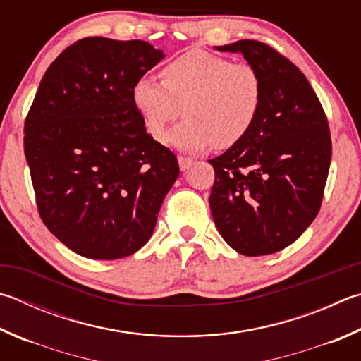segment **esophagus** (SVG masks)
Wrapping results in <instances>:
<instances>
[{"label":"esophagus","mask_w":361,"mask_h":361,"mask_svg":"<svg viewBox=\"0 0 361 361\" xmlns=\"http://www.w3.org/2000/svg\"><path fill=\"white\" fill-rule=\"evenodd\" d=\"M178 164H180V169L181 170H188L194 164V159L189 158V156H181L180 154L178 156Z\"/></svg>","instance_id":"obj_1"}]
</instances>
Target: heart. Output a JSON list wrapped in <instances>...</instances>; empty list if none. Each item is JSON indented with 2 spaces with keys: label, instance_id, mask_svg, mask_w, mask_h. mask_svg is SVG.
I'll list each match as a JSON object with an SVG mask.
<instances>
[{
  "label": "heart",
  "instance_id": "obj_1",
  "mask_svg": "<svg viewBox=\"0 0 361 361\" xmlns=\"http://www.w3.org/2000/svg\"><path fill=\"white\" fill-rule=\"evenodd\" d=\"M161 77L162 82L140 77L130 99L153 139H161L183 110L186 118L170 130L166 142L185 152L235 147L252 129L264 104V80L252 64L232 63L202 49L170 60Z\"/></svg>",
  "mask_w": 361,
  "mask_h": 361
}]
</instances>
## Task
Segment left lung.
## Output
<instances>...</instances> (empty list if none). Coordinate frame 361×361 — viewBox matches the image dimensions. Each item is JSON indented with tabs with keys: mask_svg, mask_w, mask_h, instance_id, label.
I'll return each instance as SVG.
<instances>
[{
	"mask_svg": "<svg viewBox=\"0 0 361 361\" xmlns=\"http://www.w3.org/2000/svg\"><path fill=\"white\" fill-rule=\"evenodd\" d=\"M260 72L264 104L249 134L209 159V207L221 237L255 257L278 252L303 233L322 205L331 161L329 121L303 72L251 39L221 45Z\"/></svg>",
	"mask_w": 361,
	"mask_h": 361,
	"instance_id": "left-lung-1",
	"label": "left lung"
}]
</instances>
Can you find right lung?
I'll list each match as a JSON object with an SVG mask.
<instances>
[{
	"label": "right lung",
	"instance_id": "1",
	"mask_svg": "<svg viewBox=\"0 0 361 361\" xmlns=\"http://www.w3.org/2000/svg\"><path fill=\"white\" fill-rule=\"evenodd\" d=\"M164 58L145 41L85 37L58 55L25 120L37 212L78 255L128 257L147 243L180 175L143 128L133 85Z\"/></svg>",
	"mask_w": 361,
	"mask_h": 361
}]
</instances>
